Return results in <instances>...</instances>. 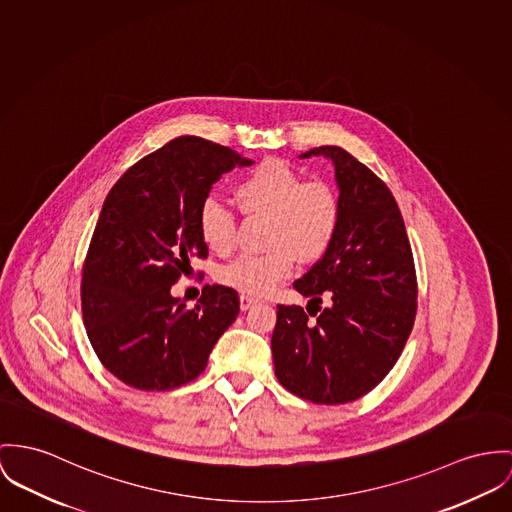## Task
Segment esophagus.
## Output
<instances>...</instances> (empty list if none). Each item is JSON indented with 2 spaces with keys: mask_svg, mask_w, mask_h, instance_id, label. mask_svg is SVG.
<instances>
[{
  "mask_svg": "<svg viewBox=\"0 0 512 512\" xmlns=\"http://www.w3.org/2000/svg\"><path fill=\"white\" fill-rule=\"evenodd\" d=\"M257 304V298H253V296H247V294H241L239 296V306H241V310L243 312H247L249 308H253Z\"/></svg>",
  "mask_w": 512,
  "mask_h": 512,
  "instance_id": "esophagus-1",
  "label": "esophagus"
}]
</instances>
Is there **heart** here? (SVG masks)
<instances>
[{"label":"heart","instance_id":"heart-1","mask_svg":"<svg viewBox=\"0 0 512 512\" xmlns=\"http://www.w3.org/2000/svg\"><path fill=\"white\" fill-rule=\"evenodd\" d=\"M245 212L269 214L271 245L265 253H243L218 271V280L243 294L265 296L292 275L296 257L319 259L339 228L341 204L323 181H306L280 159H265L234 189ZM198 232L214 253H228L236 243V216L218 198H206L198 210Z\"/></svg>","mask_w":512,"mask_h":512}]
</instances>
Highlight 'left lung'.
Segmentation results:
<instances>
[{"label": "left lung", "mask_w": 512, "mask_h": 512, "mask_svg": "<svg viewBox=\"0 0 512 512\" xmlns=\"http://www.w3.org/2000/svg\"><path fill=\"white\" fill-rule=\"evenodd\" d=\"M319 156L335 169L339 228L321 259L294 282L308 298L306 310L278 306L271 349L276 378L288 392L339 405L368 394L394 368L413 329L417 280L405 224L386 183L339 146L300 158ZM310 305L320 312L314 322Z\"/></svg>", "instance_id": "1"}]
</instances>
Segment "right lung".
Listing matches in <instances>:
<instances>
[{"instance_id": "add662e5", "label": "right lung", "mask_w": 512, "mask_h": 512, "mask_svg": "<svg viewBox=\"0 0 512 512\" xmlns=\"http://www.w3.org/2000/svg\"><path fill=\"white\" fill-rule=\"evenodd\" d=\"M234 150L179 136L132 165L105 198L81 276V312L93 351L136 390L179 388L206 368L236 321L234 288L206 284L193 310L171 286L206 257L198 210L212 185L251 165Z\"/></svg>"}]
</instances>
